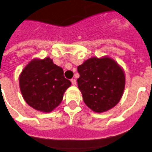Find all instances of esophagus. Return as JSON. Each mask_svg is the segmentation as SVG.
I'll return each mask as SVG.
<instances>
[{
    "label": "esophagus",
    "mask_w": 152,
    "mask_h": 152,
    "mask_svg": "<svg viewBox=\"0 0 152 152\" xmlns=\"http://www.w3.org/2000/svg\"><path fill=\"white\" fill-rule=\"evenodd\" d=\"M70 82H71V83H72L73 86H76V83H77V82H76V80L71 79V80H70Z\"/></svg>",
    "instance_id": "34e87169"
}]
</instances>
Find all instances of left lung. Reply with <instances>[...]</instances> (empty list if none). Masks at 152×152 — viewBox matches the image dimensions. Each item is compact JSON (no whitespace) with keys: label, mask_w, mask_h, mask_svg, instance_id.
<instances>
[{"label":"left lung","mask_w":152,"mask_h":152,"mask_svg":"<svg viewBox=\"0 0 152 152\" xmlns=\"http://www.w3.org/2000/svg\"><path fill=\"white\" fill-rule=\"evenodd\" d=\"M77 82L88 108L103 113L116 106L123 95L126 76L122 67L108 56L91 57L77 66Z\"/></svg>","instance_id":"1"}]
</instances>
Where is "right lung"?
I'll use <instances>...</instances> for the list:
<instances>
[{
    "label": "right lung",
    "mask_w": 152,
    "mask_h": 152,
    "mask_svg": "<svg viewBox=\"0 0 152 152\" xmlns=\"http://www.w3.org/2000/svg\"><path fill=\"white\" fill-rule=\"evenodd\" d=\"M19 84L22 96L29 106L49 113L60 104L71 82L64 77L63 68L46 57L30 60L19 75Z\"/></svg>",
    "instance_id": "obj_1"
}]
</instances>
